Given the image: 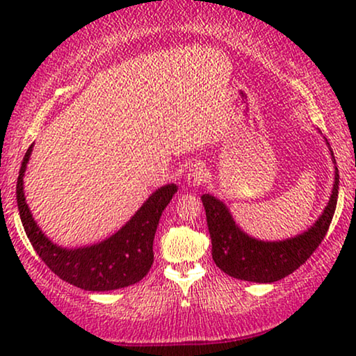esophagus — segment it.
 Segmentation results:
<instances>
[{
  "label": "esophagus",
  "mask_w": 356,
  "mask_h": 356,
  "mask_svg": "<svg viewBox=\"0 0 356 356\" xmlns=\"http://www.w3.org/2000/svg\"><path fill=\"white\" fill-rule=\"evenodd\" d=\"M206 178H207L206 165H204L202 162L193 163L191 168H189V172H188V177H186L188 186L197 188L199 184H202L204 181H206Z\"/></svg>",
  "instance_id": "1"
}]
</instances>
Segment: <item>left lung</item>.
<instances>
[{
  "mask_svg": "<svg viewBox=\"0 0 356 356\" xmlns=\"http://www.w3.org/2000/svg\"><path fill=\"white\" fill-rule=\"evenodd\" d=\"M337 196L339 170L335 168L332 196L323 216L308 232L285 241H259L245 235L235 225L228 209L218 199L202 194L213 262L225 274L240 280L272 284L284 279L305 264L324 240L337 206Z\"/></svg>",
  "mask_w": 356,
  "mask_h": 356,
  "instance_id": "8db88e82",
  "label": "left lung"
}]
</instances>
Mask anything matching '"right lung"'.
Returning a JSON list of instances; mask_svg holds the SVG:
<instances>
[{"label":"right lung","instance_id":"1","mask_svg":"<svg viewBox=\"0 0 356 356\" xmlns=\"http://www.w3.org/2000/svg\"><path fill=\"white\" fill-rule=\"evenodd\" d=\"M32 145L24 155L19 170L16 197L21 222L31 245L48 269L67 284L89 291H108L138 284L150 270L154 262V236L163 209L177 193L175 184H167L150 196L136 216L108 240L99 245L63 250L53 245L33 222L22 191V177L26 172Z\"/></svg>","mask_w":356,"mask_h":356}]
</instances>
